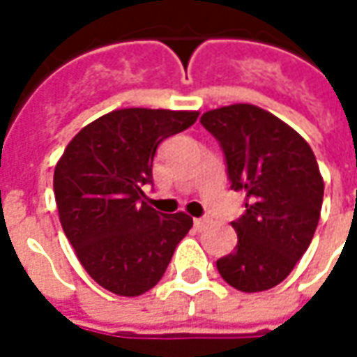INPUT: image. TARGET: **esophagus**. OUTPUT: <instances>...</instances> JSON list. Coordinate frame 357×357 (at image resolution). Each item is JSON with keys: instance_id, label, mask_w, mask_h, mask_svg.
<instances>
[{"instance_id": "obj_1", "label": "esophagus", "mask_w": 357, "mask_h": 357, "mask_svg": "<svg viewBox=\"0 0 357 357\" xmlns=\"http://www.w3.org/2000/svg\"><path fill=\"white\" fill-rule=\"evenodd\" d=\"M193 224H195V227H197V229H204L208 222H206V220H202V218H195Z\"/></svg>"}]
</instances>
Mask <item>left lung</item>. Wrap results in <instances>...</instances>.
Listing matches in <instances>:
<instances>
[{
	"label": "left lung",
	"mask_w": 357,
	"mask_h": 357,
	"mask_svg": "<svg viewBox=\"0 0 357 357\" xmlns=\"http://www.w3.org/2000/svg\"><path fill=\"white\" fill-rule=\"evenodd\" d=\"M201 124L224 149L231 189L247 195V212L231 224L237 247L218 260V271L237 291L273 289L307 250L321 216L325 185L314 151L248 102L208 110Z\"/></svg>",
	"instance_id": "1"
}]
</instances>
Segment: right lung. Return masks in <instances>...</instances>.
I'll return each mask as SVG.
<instances>
[{"instance_id": "right-lung-1", "label": "right lung", "mask_w": 357, "mask_h": 357, "mask_svg": "<svg viewBox=\"0 0 357 357\" xmlns=\"http://www.w3.org/2000/svg\"><path fill=\"white\" fill-rule=\"evenodd\" d=\"M199 110L118 109L76 133L53 176L59 220L95 283L118 296L151 291L193 227L185 212L160 214L145 202L153 158Z\"/></svg>"}]
</instances>
